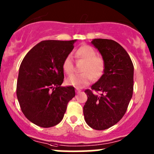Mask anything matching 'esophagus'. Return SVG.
Instances as JSON below:
<instances>
[{
	"instance_id": "esophagus-1",
	"label": "esophagus",
	"mask_w": 154,
	"mask_h": 154,
	"mask_svg": "<svg viewBox=\"0 0 154 154\" xmlns=\"http://www.w3.org/2000/svg\"><path fill=\"white\" fill-rule=\"evenodd\" d=\"M80 91H81V90H80V89H78V88H77V89H76V93H77V94L80 93Z\"/></svg>"
}]
</instances>
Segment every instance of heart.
Returning <instances> with one entry per match:
<instances>
[{
	"mask_svg": "<svg viewBox=\"0 0 154 154\" xmlns=\"http://www.w3.org/2000/svg\"><path fill=\"white\" fill-rule=\"evenodd\" d=\"M77 59L84 61L80 74H75L66 80L68 86L75 88H83L89 84L92 80V76L94 79H99L103 75L105 70V63L103 59L96 56V51L89 45H83L75 52ZM63 71L67 75H71L74 71V64L71 56H67L64 59L62 65Z\"/></svg>",
	"mask_w": 154,
	"mask_h": 154,
	"instance_id": "obj_1",
	"label": "heart"
}]
</instances>
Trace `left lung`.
<instances>
[{
  "mask_svg": "<svg viewBox=\"0 0 154 154\" xmlns=\"http://www.w3.org/2000/svg\"><path fill=\"white\" fill-rule=\"evenodd\" d=\"M91 44L101 54L105 70L91 89L85 91L88 99L83 114L90 127L103 130L117 124L125 116L133 96L134 67L125 48L116 42L94 38Z\"/></svg>",
  "mask_w": 154,
  "mask_h": 154,
  "instance_id": "1",
  "label": "left lung"
}]
</instances>
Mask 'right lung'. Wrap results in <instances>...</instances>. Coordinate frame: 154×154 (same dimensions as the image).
<instances>
[{"instance_id": "obj_1", "label": "right lung", "mask_w": 154, "mask_h": 154, "mask_svg": "<svg viewBox=\"0 0 154 154\" xmlns=\"http://www.w3.org/2000/svg\"><path fill=\"white\" fill-rule=\"evenodd\" d=\"M76 41H42L21 62L17 97L25 117L35 125L47 128L58 125L68 103L75 96L74 87L61 85L64 79L63 62Z\"/></svg>"}]
</instances>
